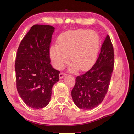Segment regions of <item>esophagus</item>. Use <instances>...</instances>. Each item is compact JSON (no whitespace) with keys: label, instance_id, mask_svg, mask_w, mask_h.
<instances>
[{"label":"esophagus","instance_id":"34e87169","mask_svg":"<svg viewBox=\"0 0 134 134\" xmlns=\"http://www.w3.org/2000/svg\"><path fill=\"white\" fill-rule=\"evenodd\" d=\"M65 75V74L64 73V72H60L59 74V78L60 79H62L63 77H64Z\"/></svg>","mask_w":134,"mask_h":134}]
</instances>
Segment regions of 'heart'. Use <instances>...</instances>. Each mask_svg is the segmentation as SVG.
I'll list each match as a JSON object with an SVG mask.
<instances>
[{
	"label": "heart",
	"instance_id": "b5f03b06",
	"mask_svg": "<svg viewBox=\"0 0 134 134\" xmlns=\"http://www.w3.org/2000/svg\"><path fill=\"white\" fill-rule=\"evenodd\" d=\"M58 45L50 48V57L53 66L60 69L72 62L71 69L86 70L94 64L100 44L99 36L94 31L78 29L68 31L59 36Z\"/></svg>",
	"mask_w": 134,
	"mask_h": 134
}]
</instances>
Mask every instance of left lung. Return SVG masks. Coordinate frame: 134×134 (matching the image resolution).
I'll use <instances>...</instances> for the list:
<instances>
[{"instance_id": "obj_1", "label": "left lung", "mask_w": 134, "mask_h": 134, "mask_svg": "<svg viewBox=\"0 0 134 134\" xmlns=\"http://www.w3.org/2000/svg\"><path fill=\"white\" fill-rule=\"evenodd\" d=\"M114 63L113 45L107 35L95 64L88 71L76 77L71 96L79 108L92 109L102 102L109 88Z\"/></svg>"}]
</instances>
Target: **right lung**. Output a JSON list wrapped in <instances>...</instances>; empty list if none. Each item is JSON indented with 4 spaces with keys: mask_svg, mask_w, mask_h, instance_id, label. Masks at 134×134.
Instances as JSON below:
<instances>
[{
    "mask_svg": "<svg viewBox=\"0 0 134 134\" xmlns=\"http://www.w3.org/2000/svg\"><path fill=\"white\" fill-rule=\"evenodd\" d=\"M54 28L35 25L22 40L15 62L16 89L22 100L34 109L49 104L60 71L50 62V44Z\"/></svg>",
    "mask_w": 134,
    "mask_h": 134,
    "instance_id": "obj_1",
    "label": "right lung"
}]
</instances>
